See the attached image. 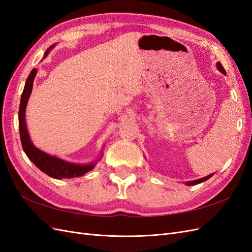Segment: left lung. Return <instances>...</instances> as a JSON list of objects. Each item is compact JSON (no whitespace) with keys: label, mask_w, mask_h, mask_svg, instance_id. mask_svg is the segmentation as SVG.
Returning <instances> with one entry per match:
<instances>
[{"label":"left lung","mask_w":252,"mask_h":252,"mask_svg":"<svg viewBox=\"0 0 252 252\" xmlns=\"http://www.w3.org/2000/svg\"><path fill=\"white\" fill-rule=\"evenodd\" d=\"M217 67H218V69H219L220 72H222V73H226V71H225V69H224V67L222 66V64H220V62L217 63ZM212 175H213V173L207 175V177H205V178L199 179V180L191 181V182H187V185H196V184H200V183H202V182H204V181H206V180H208L209 178H211Z\"/></svg>","instance_id":"1"}]
</instances>
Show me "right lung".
I'll return each instance as SVG.
<instances>
[{
	"label": "right lung",
	"mask_w": 252,
	"mask_h": 252,
	"mask_svg": "<svg viewBox=\"0 0 252 252\" xmlns=\"http://www.w3.org/2000/svg\"><path fill=\"white\" fill-rule=\"evenodd\" d=\"M53 47V45L45 51L44 57L48 55L50 49ZM36 74V69L32 70L29 73L28 78L25 83L24 90L21 96V103H20V109H19V128H20V138L23 150L25 151L26 156L32 161L37 168L42 170L44 173L48 174L49 177L55 179H64V178H73V177H81L86 172L90 171L94 168V164L89 165H78L72 164L63 161L57 157L49 156L45 152L41 151L34 147L32 141L29 139V134L26 128L25 123V110L26 105L28 102V98L30 94H32V86H33V79Z\"/></svg>",
	"instance_id": "obj_1"
}]
</instances>
